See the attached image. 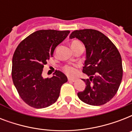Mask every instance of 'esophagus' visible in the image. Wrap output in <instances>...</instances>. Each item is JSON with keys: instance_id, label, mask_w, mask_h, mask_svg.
Here are the masks:
<instances>
[{"instance_id": "obj_1", "label": "esophagus", "mask_w": 132, "mask_h": 132, "mask_svg": "<svg viewBox=\"0 0 132 132\" xmlns=\"http://www.w3.org/2000/svg\"><path fill=\"white\" fill-rule=\"evenodd\" d=\"M75 79H72V78H70V77H68V81H70V82H74V81H75Z\"/></svg>"}]
</instances>
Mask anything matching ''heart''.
Returning a JSON list of instances; mask_svg holds the SVG:
<instances>
[{
	"label": "heart",
	"instance_id": "1",
	"mask_svg": "<svg viewBox=\"0 0 132 132\" xmlns=\"http://www.w3.org/2000/svg\"><path fill=\"white\" fill-rule=\"evenodd\" d=\"M78 44H81L79 41H77V40H75V41H72V43H71V47L73 46L78 45ZM77 66H70V65H66V66H64L63 68V70L64 71V72L66 73V75H68L69 76H75L77 73Z\"/></svg>",
	"mask_w": 132,
	"mask_h": 132
}]
</instances>
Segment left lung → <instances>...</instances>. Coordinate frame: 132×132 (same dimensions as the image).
I'll list each match as a JSON object with an SVG mask.
<instances>
[{"mask_svg":"<svg viewBox=\"0 0 132 132\" xmlns=\"http://www.w3.org/2000/svg\"><path fill=\"white\" fill-rule=\"evenodd\" d=\"M74 38L81 40L86 48L83 72L90 77L86 80L82 79L86 86L77 96L88 105L105 104L117 94L123 78L120 53L112 42L97 30H76L70 36V39Z\"/></svg>","mask_w":132,"mask_h":132,"instance_id":"8db88e82","label":"left lung"}]
</instances>
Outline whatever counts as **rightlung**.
Returning a JSON list of instances; mask_svg holds the SVG:
<instances>
[{
	"instance_id": "right-lung-1",
	"label": "right lung",
	"mask_w": 132,
	"mask_h": 132,
	"mask_svg": "<svg viewBox=\"0 0 132 132\" xmlns=\"http://www.w3.org/2000/svg\"><path fill=\"white\" fill-rule=\"evenodd\" d=\"M69 31L39 30L27 37L16 48L11 77L20 98L34 108H44L56 102L67 77L60 70L44 79L42 74L54 50L68 36Z\"/></svg>"
}]
</instances>
